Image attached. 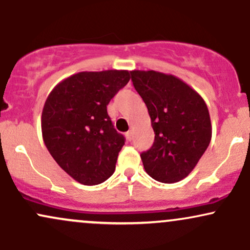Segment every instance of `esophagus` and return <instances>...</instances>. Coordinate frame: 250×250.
Returning <instances> with one entry per match:
<instances>
[{"instance_id": "1", "label": "esophagus", "mask_w": 250, "mask_h": 250, "mask_svg": "<svg viewBox=\"0 0 250 250\" xmlns=\"http://www.w3.org/2000/svg\"><path fill=\"white\" fill-rule=\"evenodd\" d=\"M125 136H127V139L129 140V141H131V137H133V134H131V131H127V133H125Z\"/></svg>"}]
</instances>
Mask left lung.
I'll return each instance as SVG.
<instances>
[{
	"mask_svg": "<svg viewBox=\"0 0 250 250\" xmlns=\"http://www.w3.org/2000/svg\"><path fill=\"white\" fill-rule=\"evenodd\" d=\"M131 81L148 108L155 140L141 154L145 170L163 183L187 177L207 150L211 122L205 100L179 77L133 70Z\"/></svg>",
	"mask_w": 250,
	"mask_h": 250,
	"instance_id": "8db88e82",
	"label": "left lung"
}]
</instances>
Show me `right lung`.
Segmentation results:
<instances>
[{
    "label": "right lung",
    "instance_id": "obj_1",
    "mask_svg": "<svg viewBox=\"0 0 250 250\" xmlns=\"http://www.w3.org/2000/svg\"><path fill=\"white\" fill-rule=\"evenodd\" d=\"M130 80L128 70L81 71L50 91L42 110L45 147L57 165L84 186L104 182L125 145L107 105Z\"/></svg>",
    "mask_w": 250,
    "mask_h": 250
}]
</instances>
